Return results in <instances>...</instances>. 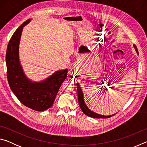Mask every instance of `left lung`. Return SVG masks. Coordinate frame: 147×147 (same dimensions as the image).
Listing matches in <instances>:
<instances>
[{
  "mask_svg": "<svg viewBox=\"0 0 147 147\" xmlns=\"http://www.w3.org/2000/svg\"><path fill=\"white\" fill-rule=\"evenodd\" d=\"M134 47L136 49V51L137 52V54H138L139 55L138 49H137V47H136L135 45H134ZM76 86H77V91H78V99L79 106H80V107L81 110L86 115L90 117H93V118H96V119H98V118H99V119H100V118H104V119H106V118L111 117H112V116L115 115V114H113V115H111L105 116V115H100V114H98L96 113H94V111H91V109H89L88 108V107L86 106V104L85 103V101H84V93H83L82 89L81 87L80 86L78 83H77Z\"/></svg>",
  "mask_w": 147,
  "mask_h": 147,
  "instance_id": "8db88e82",
  "label": "left lung"
}]
</instances>
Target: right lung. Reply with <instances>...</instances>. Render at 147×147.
I'll list each match as a JSON object with an SVG mask.
<instances>
[{"instance_id": "1", "label": "right lung", "mask_w": 147, "mask_h": 147, "mask_svg": "<svg viewBox=\"0 0 147 147\" xmlns=\"http://www.w3.org/2000/svg\"><path fill=\"white\" fill-rule=\"evenodd\" d=\"M30 21L29 19L22 24L9 41L6 55L7 78L11 91L22 104L35 111H43L53 105L68 69L56 71L39 82L31 81L25 75L20 63L19 49L23 27Z\"/></svg>"}]
</instances>
